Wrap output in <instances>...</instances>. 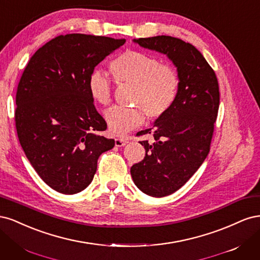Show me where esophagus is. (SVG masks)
Here are the masks:
<instances>
[{
  "mask_svg": "<svg viewBox=\"0 0 260 260\" xmlns=\"http://www.w3.org/2000/svg\"><path fill=\"white\" fill-rule=\"evenodd\" d=\"M127 143H128V141L125 140V139H115V145H116L117 147L124 146Z\"/></svg>",
  "mask_w": 260,
  "mask_h": 260,
  "instance_id": "esophagus-1",
  "label": "esophagus"
}]
</instances>
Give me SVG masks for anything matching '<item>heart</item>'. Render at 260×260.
<instances>
[{"mask_svg": "<svg viewBox=\"0 0 260 260\" xmlns=\"http://www.w3.org/2000/svg\"><path fill=\"white\" fill-rule=\"evenodd\" d=\"M115 79L120 84L136 86L133 105L136 108L113 107L105 112L108 129L115 136L140 127L145 114L149 120H157L166 115L175 104L180 79L175 68L161 64L158 58L139 51H127L111 64ZM91 98L96 103L107 106L112 101V84L107 76L95 70L88 80Z\"/></svg>", "mask_w": 260, "mask_h": 260, "instance_id": "obj_1", "label": "heart"}]
</instances>
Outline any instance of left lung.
<instances>
[{
  "mask_svg": "<svg viewBox=\"0 0 260 260\" xmlns=\"http://www.w3.org/2000/svg\"><path fill=\"white\" fill-rule=\"evenodd\" d=\"M144 49L165 54L177 67L179 92L169 112L138 136L145 157L130 169L143 193L162 198L178 191L207 157L219 109V85L214 70L190 43L169 36L135 39Z\"/></svg>",
  "mask_w": 260,
  "mask_h": 260,
  "instance_id": "left-lung-1",
  "label": "left lung"
}]
</instances>
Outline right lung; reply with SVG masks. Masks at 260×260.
I'll return each mask as SVG.
<instances>
[{
  "mask_svg": "<svg viewBox=\"0 0 260 260\" xmlns=\"http://www.w3.org/2000/svg\"><path fill=\"white\" fill-rule=\"evenodd\" d=\"M124 39L72 34L45 43L30 58L16 93L15 122L20 145L53 190L79 193L93 180L113 139L88 89L94 68Z\"/></svg>",
  "mask_w": 260,
  "mask_h": 260,
  "instance_id": "obj_1",
  "label": "right lung"
}]
</instances>
